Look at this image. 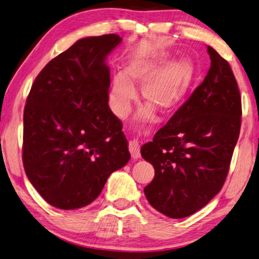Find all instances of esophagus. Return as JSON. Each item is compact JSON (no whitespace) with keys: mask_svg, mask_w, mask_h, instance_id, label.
<instances>
[{"mask_svg":"<svg viewBox=\"0 0 259 259\" xmlns=\"http://www.w3.org/2000/svg\"><path fill=\"white\" fill-rule=\"evenodd\" d=\"M128 149H130L131 155H132V157H133L134 160L140 159V146H139V142H138V140H132V141H130Z\"/></svg>","mask_w":259,"mask_h":259,"instance_id":"1","label":"esophagus"}]
</instances>
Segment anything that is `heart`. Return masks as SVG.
<instances>
[{
  "label": "heart",
  "instance_id": "obj_1",
  "mask_svg": "<svg viewBox=\"0 0 259 259\" xmlns=\"http://www.w3.org/2000/svg\"><path fill=\"white\" fill-rule=\"evenodd\" d=\"M170 59V52H153L130 61L125 74L117 73L112 78L110 103L118 117L123 118L128 113L137 96L134 85H141L145 102L163 114L171 113L183 103L193 84L196 66L190 57ZM153 113L152 108L147 107L139 115L141 119H151Z\"/></svg>",
  "mask_w": 259,
  "mask_h": 259
}]
</instances>
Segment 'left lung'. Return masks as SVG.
Listing matches in <instances>:
<instances>
[{
    "label": "left lung",
    "mask_w": 259,
    "mask_h": 259,
    "mask_svg": "<svg viewBox=\"0 0 259 259\" xmlns=\"http://www.w3.org/2000/svg\"><path fill=\"white\" fill-rule=\"evenodd\" d=\"M203 83L141 147L155 175L149 204L170 219L193 215L222 189L241 130L242 104L231 67L211 47Z\"/></svg>",
    "instance_id": "obj_1"
}]
</instances>
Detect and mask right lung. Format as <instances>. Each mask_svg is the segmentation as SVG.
<instances>
[{
	"instance_id": "add662e5",
	"label": "right lung",
	"mask_w": 259,
	"mask_h": 259,
	"mask_svg": "<svg viewBox=\"0 0 259 259\" xmlns=\"http://www.w3.org/2000/svg\"><path fill=\"white\" fill-rule=\"evenodd\" d=\"M115 33L85 37L44 66L23 115V166L49 204L72 210L102 193L108 176L130 161L122 123L108 106L107 56Z\"/></svg>"
}]
</instances>
